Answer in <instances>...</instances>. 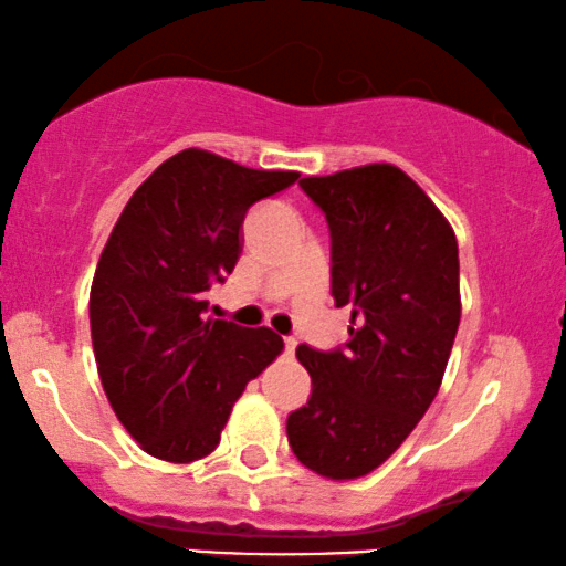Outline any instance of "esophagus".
Segmentation results:
<instances>
[{"mask_svg":"<svg viewBox=\"0 0 566 566\" xmlns=\"http://www.w3.org/2000/svg\"><path fill=\"white\" fill-rule=\"evenodd\" d=\"M295 347H297V342L292 339V336H284V353L292 355V353H295Z\"/></svg>","mask_w":566,"mask_h":566,"instance_id":"obj_1","label":"esophagus"}]
</instances>
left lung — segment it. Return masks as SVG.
<instances>
[{"mask_svg": "<svg viewBox=\"0 0 566 566\" xmlns=\"http://www.w3.org/2000/svg\"><path fill=\"white\" fill-rule=\"evenodd\" d=\"M300 188L326 213L332 295L353 326L345 347H297L313 391L287 439L313 473L353 481L397 452L439 391L462 313L460 255L449 221L395 164Z\"/></svg>", "mask_w": 566, "mask_h": 566, "instance_id": "left-lung-1", "label": "left lung"}]
</instances>
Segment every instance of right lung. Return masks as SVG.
<instances>
[{
    "instance_id": "1",
    "label": "right lung",
    "mask_w": 566,
    "mask_h": 566,
    "mask_svg": "<svg viewBox=\"0 0 566 566\" xmlns=\"http://www.w3.org/2000/svg\"><path fill=\"white\" fill-rule=\"evenodd\" d=\"M297 177L185 148L119 213L93 274L91 339L106 399L143 452L177 464L211 454L250 378L282 353L266 326L206 316V292L232 274L250 206Z\"/></svg>"
}]
</instances>
